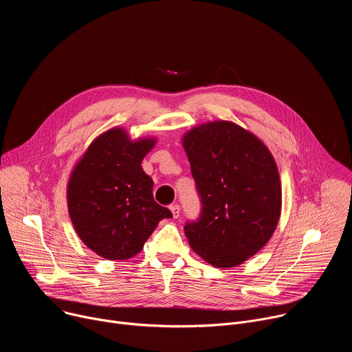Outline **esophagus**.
<instances>
[{"label":"esophagus","instance_id":"1","mask_svg":"<svg viewBox=\"0 0 352 352\" xmlns=\"http://www.w3.org/2000/svg\"><path fill=\"white\" fill-rule=\"evenodd\" d=\"M170 210H171L174 219H178V217H179V206H178V205H173V206L170 208Z\"/></svg>","mask_w":352,"mask_h":352}]
</instances>
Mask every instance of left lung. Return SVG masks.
<instances>
[{
    "instance_id": "left-lung-1",
    "label": "left lung",
    "mask_w": 352,
    "mask_h": 352,
    "mask_svg": "<svg viewBox=\"0 0 352 352\" xmlns=\"http://www.w3.org/2000/svg\"><path fill=\"white\" fill-rule=\"evenodd\" d=\"M202 204L184 227L195 252L214 267H235L272 238L281 213L277 164L265 143L230 121L197 125L182 138Z\"/></svg>"
}]
</instances>
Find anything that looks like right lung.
Instances as JSON below:
<instances>
[{"instance_id":"right-lung-1","label":"right lung","mask_w":352,"mask_h":352,"mask_svg":"<svg viewBox=\"0 0 352 352\" xmlns=\"http://www.w3.org/2000/svg\"><path fill=\"white\" fill-rule=\"evenodd\" d=\"M155 138L131 140L122 128L97 136L74 167L68 212L74 228L94 254L109 261L138 255L160 220L171 219L153 199V181L142 168Z\"/></svg>"}]
</instances>
